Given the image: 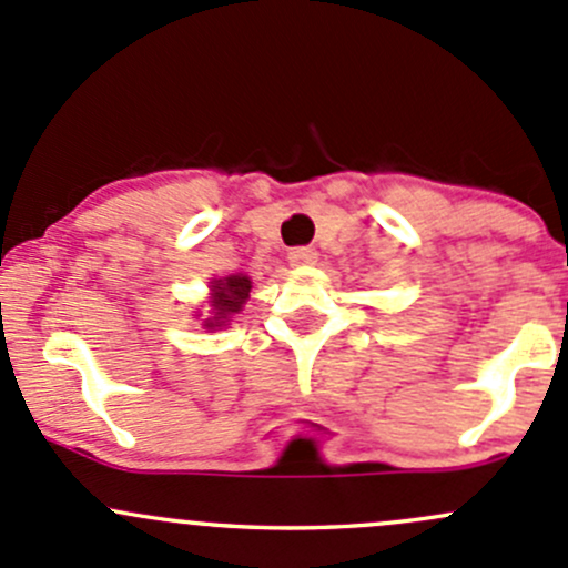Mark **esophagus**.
<instances>
[{"label":"esophagus","instance_id":"34e87169","mask_svg":"<svg viewBox=\"0 0 568 568\" xmlns=\"http://www.w3.org/2000/svg\"><path fill=\"white\" fill-rule=\"evenodd\" d=\"M318 252L313 247H296L288 252V263L291 266H311V263H316Z\"/></svg>","mask_w":568,"mask_h":568}]
</instances>
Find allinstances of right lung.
Returning a JSON list of instances; mask_svg holds the SVG:
<instances>
[{
	"mask_svg": "<svg viewBox=\"0 0 568 568\" xmlns=\"http://www.w3.org/2000/svg\"><path fill=\"white\" fill-rule=\"evenodd\" d=\"M250 277H244V274H231V277L225 280H214V285H211V291H214V296H211V316L203 318V326L205 329H214V326H222L225 321H231L233 313L242 311V305L247 302L250 296Z\"/></svg>",
	"mask_w": 568,
	"mask_h": 568,
	"instance_id": "1",
	"label": "right lung"
}]
</instances>
